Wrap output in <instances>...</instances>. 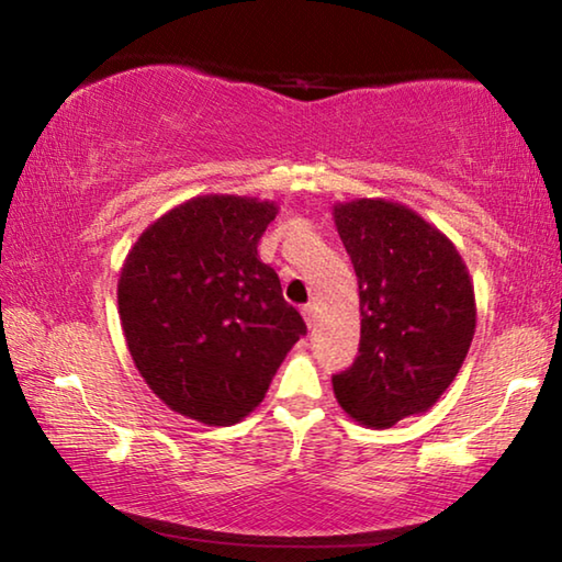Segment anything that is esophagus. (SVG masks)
I'll use <instances>...</instances> for the list:
<instances>
[{
  "instance_id": "esophagus-1",
  "label": "esophagus",
  "mask_w": 562,
  "mask_h": 562,
  "mask_svg": "<svg viewBox=\"0 0 562 562\" xmlns=\"http://www.w3.org/2000/svg\"><path fill=\"white\" fill-rule=\"evenodd\" d=\"M302 317H304V322H307V327L315 325V307H312V304H304Z\"/></svg>"
}]
</instances>
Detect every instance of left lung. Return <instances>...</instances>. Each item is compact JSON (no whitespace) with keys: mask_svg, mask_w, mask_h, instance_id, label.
I'll return each mask as SVG.
<instances>
[{"mask_svg":"<svg viewBox=\"0 0 562 562\" xmlns=\"http://www.w3.org/2000/svg\"><path fill=\"white\" fill-rule=\"evenodd\" d=\"M335 225L359 282V357L331 376L345 412L372 429L424 414L451 386L475 331L469 268L439 227L402 203L357 198Z\"/></svg>","mask_w":562,"mask_h":562,"instance_id":"1","label":"left lung"}]
</instances>
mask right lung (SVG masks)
<instances>
[{
	"instance_id": "add662e5",
	"label": "right lung",
	"mask_w": 562,
	"mask_h": 562,
	"mask_svg": "<svg viewBox=\"0 0 562 562\" xmlns=\"http://www.w3.org/2000/svg\"><path fill=\"white\" fill-rule=\"evenodd\" d=\"M272 201L198 195L150 223L123 260L119 315L138 374L176 414L231 426L260 406L307 327L258 243Z\"/></svg>"
}]
</instances>
